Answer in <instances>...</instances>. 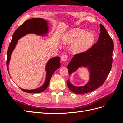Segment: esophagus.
Instances as JSON below:
<instances>
[{
  "instance_id": "esophagus-1",
  "label": "esophagus",
  "mask_w": 123,
  "mask_h": 123,
  "mask_svg": "<svg viewBox=\"0 0 123 123\" xmlns=\"http://www.w3.org/2000/svg\"><path fill=\"white\" fill-rule=\"evenodd\" d=\"M67 58H68L67 55V54H64V55H62L61 60L62 62H65L67 60Z\"/></svg>"
}]
</instances>
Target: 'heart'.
Instances as JSON below:
<instances>
[{
    "label": "heart",
    "mask_w": 123,
    "mask_h": 123,
    "mask_svg": "<svg viewBox=\"0 0 123 123\" xmlns=\"http://www.w3.org/2000/svg\"><path fill=\"white\" fill-rule=\"evenodd\" d=\"M94 40L95 36L93 33L82 30L73 29L66 35L63 42L66 44L75 43L72 46V51L77 53L88 49L93 43Z\"/></svg>",
    "instance_id": "heart-1"
}]
</instances>
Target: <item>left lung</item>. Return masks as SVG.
<instances>
[{
    "instance_id": "left-lung-1",
    "label": "left lung",
    "mask_w": 123,
    "mask_h": 123,
    "mask_svg": "<svg viewBox=\"0 0 123 123\" xmlns=\"http://www.w3.org/2000/svg\"><path fill=\"white\" fill-rule=\"evenodd\" d=\"M100 30L96 43L87 51L74 55L68 65L69 75L83 66L87 67L90 71V80L84 86L75 87L69 80L67 81L70 90L76 94L86 93L99 87L105 82L112 67L113 40L102 24Z\"/></svg>"
}]
</instances>
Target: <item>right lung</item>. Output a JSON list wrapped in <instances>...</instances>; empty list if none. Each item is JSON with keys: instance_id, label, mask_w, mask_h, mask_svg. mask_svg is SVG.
<instances>
[{"instance_id": "right-lung-1", "label": "right lung", "mask_w": 123, "mask_h": 123, "mask_svg": "<svg viewBox=\"0 0 123 123\" xmlns=\"http://www.w3.org/2000/svg\"><path fill=\"white\" fill-rule=\"evenodd\" d=\"M48 24L46 20L40 18H35L29 19L25 21L19 28L14 33L12 40L9 44V48L7 52V61L6 66L9 71L8 65L11 58V55L15 47L17 40L22 37L29 33H33L37 35H43L48 33ZM61 66L60 57H55L50 59L48 61L46 66V79L44 84L42 87L33 90H25L21 89V90L29 93H37L44 91L48 87L49 84L51 77L54 72L58 69Z\"/></svg>"}]
</instances>
